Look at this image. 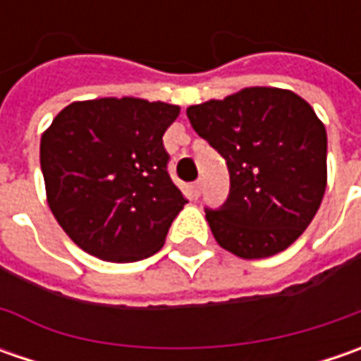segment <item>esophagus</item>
Wrapping results in <instances>:
<instances>
[{"instance_id":"1","label":"esophagus","mask_w":361,"mask_h":361,"mask_svg":"<svg viewBox=\"0 0 361 361\" xmlns=\"http://www.w3.org/2000/svg\"><path fill=\"white\" fill-rule=\"evenodd\" d=\"M192 192H195V197H199V195H201V190H202V180H195V183H192Z\"/></svg>"}]
</instances>
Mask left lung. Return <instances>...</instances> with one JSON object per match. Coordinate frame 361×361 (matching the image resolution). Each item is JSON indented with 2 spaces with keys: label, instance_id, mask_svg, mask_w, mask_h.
Masks as SVG:
<instances>
[{
  "label": "left lung",
  "instance_id": "left-lung-1",
  "mask_svg": "<svg viewBox=\"0 0 361 361\" xmlns=\"http://www.w3.org/2000/svg\"><path fill=\"white\" fill-rule=\"evenodd\" d=\"M187 116L229 169V199L207 209L216 243L241 259L285 251L326 192L324 122L295 92L265 86L188 106Z\"/></svg>",
  "mask_w": 361,
  "mask_h": 361
}]
</instances>
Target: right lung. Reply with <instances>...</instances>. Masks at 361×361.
<instances>
[{"label":"right lung","mask_w":361,"mask_h":361,"mask_svg":"<svg viewBox=\"0 0 361 361\" xmlns=\"http://www.w3.org/2000/svg\"><path fill=\"white\" fill-rule=\"evenodd\" d=\"M178 112L124 96L72 102L51 120L39 142L46 197L80 249L112 263L160 251L187 202L162 145Z\"/></svg>","instance_id":"1"}]
</instances>
